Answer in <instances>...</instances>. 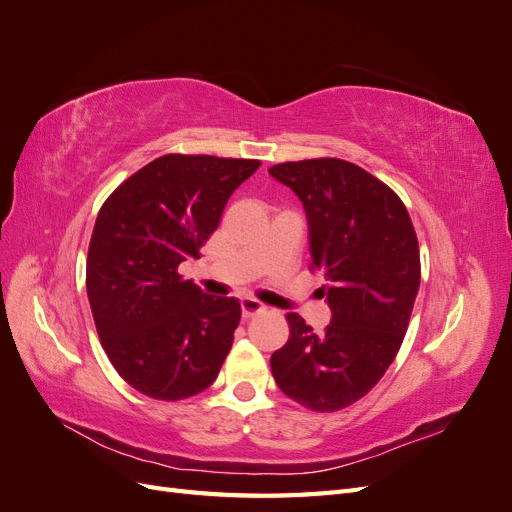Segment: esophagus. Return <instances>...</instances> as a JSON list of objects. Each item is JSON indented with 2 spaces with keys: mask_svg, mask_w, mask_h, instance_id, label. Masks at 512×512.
<instances>
[{
  "mask_svg": "<svg viewBox=\"0 0 512 512\" xmlns=\"http://www.w3.org/2000/svg\"><path fill=\"white\" fill-rule=\"evenodd\" d=\"M262 312H265V305H262L260 301L250 299V297H245L241 301V314H243V318H252V316L262 314Z\"/></svg>",
  "mask_w": 512,
  "mask_h": 512,
  "instance_id": "obj_1",
  "label": "esophagus"
}]
</instances>
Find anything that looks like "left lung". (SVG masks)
<instances>
[{"mask_svg": "<svg viewBox=\"0 0 512 512\" xmlns=\"http://www.w3.org/2000/svg\"><path fill=\"white\" fill-rule=\"evenodd\" d=\"M269 173L301 198L309 271L327 277L331 307L320 335L286 314L290 337L271 356L273 378L307 410H344L374 389L404 342L421 284L416 232L401 198L352 162H282Z\"/></svg>", "mask_w": 512, "mask_h": 512, "instance_id": "1", "label": "left lung"}]
</instances>
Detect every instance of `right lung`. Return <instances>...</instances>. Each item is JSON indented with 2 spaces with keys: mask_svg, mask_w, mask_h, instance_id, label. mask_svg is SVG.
Instances as JSON below:
<instances>
[{
  "mask_svg": "<svg viewBox=\"0 0 512 512\" xmlns=\"http://www.w3.org/2000/svg\"><path fill=\"white\" fill-rule=\"evenodd\" d=\"M260 160L166 153L104 200L87 254V297L117 374L151 399L179 401L218 378L241 305L213 299L179 265L218 228Z\"/></svg>",
  "mask_w": 512,
  "mask_h": 512,
  "instance_id": "obj_1",
  "label": "right lung"
}]
</instances>
